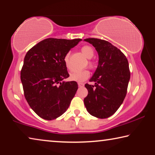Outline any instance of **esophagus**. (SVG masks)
<instances>
[{"mask_svg":"<svg viewBox=\"0 0 155 155\" xmlns=\"http://www.w3.org/2000/svg\"><path fill=\"white\" fill-rule=\"evenodd\" d=\"M78 87H83V86H84V83H81V82H78Z\"/></svg>","mask_w":155,"mask_h":155,"instance_id":"1","label":"esophagus"}]
</instances>
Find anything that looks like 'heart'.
Returning a JSON list of instances; mask_svg holds the SVG:
<instances>
[{
    "label": "heart",
    "mask_w": 155,
    "mask_h": 155,
    "mask_svg": "<svg viewBox=\"0 0 155 155\" xmlns=\"http://www.w3.org/2000/svg\"><path fill=\"white\" fill-rule=\"evenodd\" d=\"M81 50V52H82V53L88 59L92 58L93 56L94 55V49L92 47L90 46H88V45L83 46ZM64 61L67 69L69 70H71L72 67H71V64H70L69 52L64 56ZM88 65L89 67L91 68V69H94V68H95V63H94V61H92V60H89ZM89 76H90V72H89V70L87 69H84L82 70H77V71L72 72L71 74H70V80L74 81L83 82V81L87 79V78L89 77Z\"/></svg>",
    "instance_id": "heart-1"
}]
</instances>
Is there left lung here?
I'll return each mask as SVG.
<instances>
[{
    "mask_svg": "<svg viewBox=\"0 0 155 155\" xmlns=\"http://www.w3.org/2000/svg\"><path fill=\"white\" fill-rule=\"evenodd\" d=\"M98 52V68L86 83L88 94L84 104L89 114L98 118H107L118 109L127 93L130 72L124 54L109 41L97 38L84 40Z\"/></svg>",
    "mask_w": 155,
    "mask_h": 155,
    "instance_id": "1",
    "label": "left lung"
}]
</instances>
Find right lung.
I'll return each mask as SVG.
<instances>
[{
	"instance_id": "right-lung-1",
	"label": "right lung",
	"mask_w": 155,
	"mask_h": 155,
	"mask_svg": "<svg viewBox=\"0 0 155 155\" xmlns=\"http://www.w3.org/2000/svg\"><path fill=\"white\" fill-rule=\"evenodd\" d=\"M82 40L47 38L26 54L20 72L28 104L41 118L52 120L66 111L78 90L69 77L64 57Z\"/></svg>"
}]
</instances>
